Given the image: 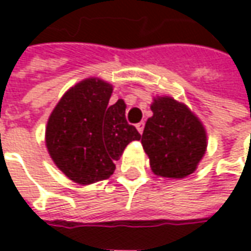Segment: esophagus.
Segmentation results:
<instances>
[{
	"instance_id": "obj_1",
	"label": "esophagus",
	"mask_w": 251,
	"mask_h": 251,
	"mask_svg": "<svg viewBox=\"0 0 251 251\" xmlns=\"http://www.w3.org/2000/svg\"><path fill=\"white\" fill-rule=\"evenodd\" d=\"M135 127H137L138 132H140V134H142V131H144V127H145V123H144V121H141V123H138V124H137Z\"/></svg>"
}]
</instances>
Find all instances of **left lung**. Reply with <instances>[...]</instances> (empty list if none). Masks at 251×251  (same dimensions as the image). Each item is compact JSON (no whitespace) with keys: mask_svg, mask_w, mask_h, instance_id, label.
<instances>
[{"mask_svg":"<svg viewBox=\"0 0 251 251\" xmlns=\"http://www.w3.org/2000/svg\"><path fill=\"white\" fill-rule=\"evenodd\" d=\"M153 116L140 137L155 175L184 178L191 175L207 150L202 123L186 104L170 96H158L151 104Z\"/></svg>","mask_w":251,"mask_h":251,"instance_id":"8db88e82","label":"left lung"}]
</instances>
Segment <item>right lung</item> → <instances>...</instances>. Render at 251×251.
I'll use <instances>...</instances> for the list:
<instances>
[{
  "mask_svg": "<svg viewBox=\"0 0 251 251\" xmlns=\"http://www.w3.org/2000/svg\"><path fill=\"white\" fill-rule=\"evenodd\" d=\"M113 86L99 78L76 83L54 107L46 127V147L68 178L92 184L113 175L123 151L140 132L126 120V103L110 104Z\"/></svg>",
  "mask_w": 251,
  "mask_h": 251,
  "instance_id": "obj_1",
  "label": "right lung"
}]
</instances>
